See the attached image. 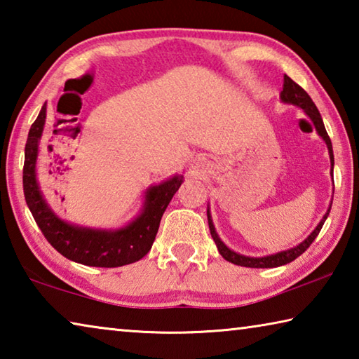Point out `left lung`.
Here are the masks:
<instances>
[{"label":"left lung","mask_w":359,"mask_h":359,"mask_svg":"<svg viewBox=\"0 0 359 359\" xmlns=\"http://www.w3.org/2000/svg\"><path fill=\"white\" fill-rule=\"evenodd\" d=\"M280 98L283 102H290V104H296L299 106L304 112H306L311 120L313 121L315 128H317L318 135L323 137V141L327 145V150H330V158H331V166H334V155H332V144H331V139L327 136V133L325 130V125H323V120H321V115L318 112L317 106L313 104V101L311 96L307 95L306 90L302 87H299L294 81H291L288 76H283V90L280 93ZM332 171V169H331ZM332 174V172H331ZM332 204V201H331ZM330 210L331 208L327 209V212L323 217V220L318 223V226L312 231V234L309 236V238L301 242L299 245H296L293 248H290V250H285V252H278L276 255H269V257H263V258H250V257H244V255H239L233 250H229V248L223 244L218 238L217 233H215V228H214V223H212V218L208 210V220H209V229H210V234L212 238H214L215 244L218 252H220L222 257L229 261V263L233 264H238V266H244V267H277V266H283V264H288L291 261H294L297 257H301V255L307 250L309 247H311L312 242L317 238L318 233L321 231V226H323L325 220L330 215Z\"/></svg>","instance_id":"1"}]
</instances>
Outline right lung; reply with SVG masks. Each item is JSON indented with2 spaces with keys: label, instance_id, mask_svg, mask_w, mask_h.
I'll use <instances>...</instances> for the list:
<instances>
[{
  "label": "right lung",
  "instance_id": "add662e5",
  "mask_svg": "<svg viewBox=\"0 0 359 359\" xmlns=\"http://www.w3.org/2000/svg\"><path fill=\"white\" fill-rule=\"evenodd\" d=\"M46 123V106L28 133L23 163V193L34 222L58 253L71 261L95 267H118L139 261L149 253L160 228L161 217L169 201L179 190L184 175H174L163 184L151 187L145 194L142 214L128 226L117 231L79 228L66 223L53 214L42 198L36 180L38 144Z\"/></svg>",
  "mask_w": 359,
  "mask_h": 359
}]
</instances>
